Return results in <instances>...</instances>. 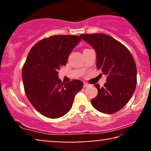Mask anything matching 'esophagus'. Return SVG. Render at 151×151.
Instances as JSON below:
<instances>
[{
	"label": "esophagus",
	"mask_w": 151,
	"mask_h": 151,
	"mask_svg": "<svg viewBox=\"0 0 151 151\" xmlns=\"http://www.w3.org/2000/svg\"><path fill=\"white\" fill-rule=\"evenodd\" d=\"M89 84H88V83H86V82H84V87H87L88 86H89Z\"/></svg>",
	"instance_id": "1"
}]
</instances>
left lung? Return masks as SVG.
I'll list each match as a JSON object with an SVG mask.
<instances>
[{
    "label": "left lung",
    "instance_id": "left-lung-1",
    "mask_svg": "<svg viewBox=\"0 0 151 151\" xmlns=\"http://www.w3.org/2000/svg\"><path fill=\"white\" fill-rule=\"evenodd\" d=\"M80 36L95 50L96 67L107 76L103 87L94 84L98 94L91 99V104L101 113H116L129 102L136 89L137 70L134 59L126 46L111 36L102 33Z\"/></svg>",
    "mask_w": 151,
    "mask_h": 151
}]
</instances>
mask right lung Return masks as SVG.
Segmentation results:
<instances>
[{"instance_id": "1", "label": "right lung", "mask_w": 151, "mask_h": 151, "mask_svg": "<svg viewBox=\"0 0 151 151\" xmlns=\"http://www.w3.org/2000/svg\"><path fill=\"white\" fill-rule=\"evenodd\" d=\"M80 40L79 36L53 35L36 43L27 55L22 70L24 89L31 104L45 116L65 115L82 89L80 80L64 84L58 78V70Z\"/></svg>"}]
</instances>
